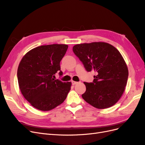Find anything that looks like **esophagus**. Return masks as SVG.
Segmentation results:
<instances>
[{
	"instance_id": "1",
	"label": "esophagus",
	"mask_w": 145,
	"mask_h": 145,
	"mask_svg": "<svg viewBox=\"0 0 145 145\" xmlns=\"http://www.w3.org/2000/svg\"><path fill=\"white\" fill-rule=\"evenodd\" d=\"M71 82H72V84L73 85H74L77 84V83H78V82H75V81H72Z\"/></svg>"
}]
</instances>
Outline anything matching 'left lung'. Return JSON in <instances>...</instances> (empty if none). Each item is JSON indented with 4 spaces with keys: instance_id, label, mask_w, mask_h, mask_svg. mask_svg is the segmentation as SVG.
Here are the masks:
<instances>
[{
    "instance_id": "left-lung-1",
    "label": "left lung",
    "mask_w": 145,
    "mask_h": 145,
    "mask_svg": "<svg viewBox=\"0 0 145 145\" xmlns=\"http://www.w3.org/2000/svg\"><path fill=\"white\" fill-rule=\"evenodd\" d=\"M72 50L88 72L97 74L93 82H84L86 91L82 98L98 109L115 105L123 93L128 77V67L120 52L105 42L77 44Z\"/></svg>"
}]
</instances>
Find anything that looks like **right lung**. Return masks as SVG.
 Segmentation results:
<instances>
[{"mask_svg":"<svg viewBox=\"0 0 145 145\" xmlns=\"http://www.w3.org/2000/svg\"><path fill=\"white\" fill-rule=\"evenodd\" d=\"M68 46L42 45L30 50L22 59L17 69V79L22 94L33 107L50 111L62 103L71 89V82L54 79L59 72L60 62Z\"/></svg>","mask_w":145,"mask_h":145,"instance_id":"right-lung-1","label":"right lung"}]
</instances>
